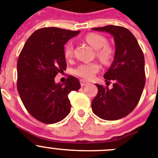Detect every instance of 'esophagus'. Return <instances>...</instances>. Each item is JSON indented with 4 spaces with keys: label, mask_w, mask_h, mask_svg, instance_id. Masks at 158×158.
<instances>
[{
    "label": "esophagus",
    "mask_w": 158,
    "mask_h": 158,
    "mask_svg": "<svg viewBox=\"0 0 158 158\" xmlns=\"http://www.w3.org/2000/svg\"><path fill=\"white\" fill-rule=\"evenodd\" d=\"M80 81H81V85L82 87H83V86H85L88 84L87 81H84V80H81Z\"/></svg>",
    "instance_id": "esophagus-1"
}]
</instances>
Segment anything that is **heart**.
Masks as SVG:
<instances>
[{
    "label": "heart",
    "mask_w": 158,
    "mask_h": 158,
    "mask_svg": "<svg viewBox=\"0 0 158 158\" xmlns=\"http://www.w3.org/2000/svg\"><path fill=\"white\" fill-rule=\"evenodd\" d=\"M85 40L96 50V55L104 64H109L114 57V50L107 44L104 36L97 33H89L85 37ZM73 54V45L72 42H68L64 47V55L66 58H71ZM100 69V64L97 62L81 63L73 71V74L85 80H91L96 73Z\"/></svg>",
    "instance_id": "1"
}]
</instances>
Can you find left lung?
<instances>
[{"label": "left lung", "mask_w": 158, "mask_h": 158, "mask_svg": "<svg viewBox=\"0 0 158 158\" xmlns=\"http://www.w3.org/2000/svg\"><path fill=\"white\" fill-rule=\"evenodd\" d=\"M93 30L111 34L115 43V58L104 75L107 84L113 81V88L98 84V93L92 101L95 115L105 120H117L135 109L146 83L145 58L139 43L127 28L107 25Z\"/></svg>", "instance_id": "obj_1"}]
</instances>
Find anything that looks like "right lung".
I'll return each mask as SVG.
<instances>
[{"mask_svg": "<svg viewBox=\"0 0 158 158\" xmlns=\"http://www.w3.org/2000/svg\"><path fill=\"white\" fill-rule=\"evenodd\" d=\"M80 31L58 27L38 29L27 39L17 61V90L27 111L37 120L52 124L70 112L68 95L81 88L75 77L65 84L54 77L66 69L64 45Z\"/></svg>", "mask_w": 158, "mask_h": 158, "instance_id": "1", "label": "right lung"}]
</instances>
